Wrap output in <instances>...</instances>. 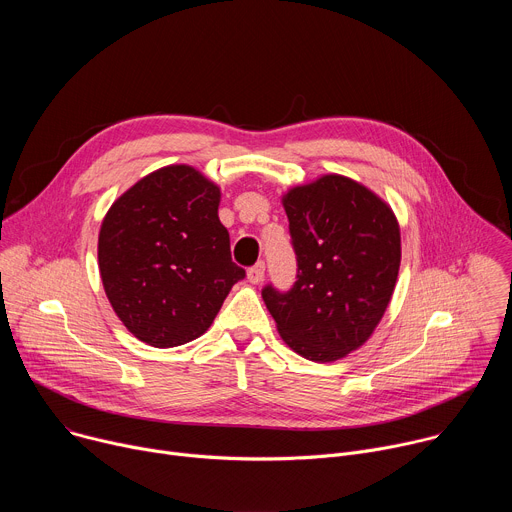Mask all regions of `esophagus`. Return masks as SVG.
<instances>
[{
	"label": "esophagus",
	"mask_w": 512,
	"mask_h": 512,
	"mask_svg": "<svg viewBox=\"0 0 512 512\" xmlns=\"http://www.w3.org/2000/svg\"><path fill=\"white\" fill-rule=\"evenodd\" d=\"M247 277H249L251 283H261L263 277H265V263H263V261H257L253 267H249Z\"/></svg>",
	"instance_id": "1"
}]
</instances>
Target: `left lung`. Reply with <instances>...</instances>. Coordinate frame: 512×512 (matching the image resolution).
I'll list each match as a JSON object with an SVG mask.
<instances>
[{"label":"left lung","mask_w":512,"mask_h":512,"mask_svg":"<svg viewBox=\"0 0 512 512\" xmlns=\"http://www.w3.org/2000/svg\"><path fill=\"white\" fill-rule=\"evenodd\" d=\"M298 275L263 302L298 354L332 362L369 340L395 289L401 235L393 210L362 184L328 174L283 196Z\"/></svg>","instance_id":"obj_1"}]
</instances>
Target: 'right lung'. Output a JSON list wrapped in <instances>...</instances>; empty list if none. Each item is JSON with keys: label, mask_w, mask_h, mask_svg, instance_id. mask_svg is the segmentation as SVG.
Instances as JSON below:
<instances>
[{"label": "right lung", "mask_w": 512, "mask_h": 512, "mask_svg": "<svg viewBox=\"0 0 512 512\" xmlns=\"http://www.w3.org/2000/svg\"><path fill=\"white\" fill-rule=\"evenodd\" d=\"M221 190L190 166L152 172L103 218L99 271L105 294L141 342L186 344L208 330L245 269L218 221Z\"/></svg>", "instance_id": "add662e5"}]
</instances>
